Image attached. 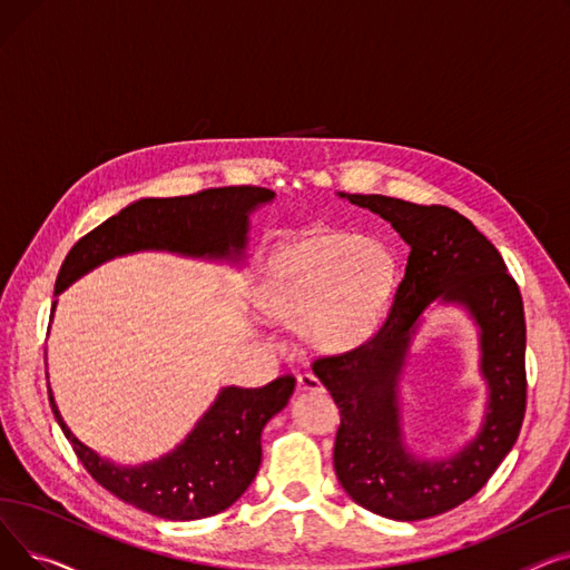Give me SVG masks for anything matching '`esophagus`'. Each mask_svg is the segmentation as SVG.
I'll return each mask as SVG.
<instances>
[{
  "label": "esophagus",
  "instance_id": "esophagus-1",
  "mask_svg": "<svg viewBox=\"0 0 570 570\" xmlns=\"http://www.w3.org/2000/svg\"><path fill=\"white\" fill-rule=\"evenodd\" d=\"M297 391H314V393H321V391H323V383H321L318 376L312 374V372L297 374Z\"/></svg>",
  "mask_w": 570,
  "mask_h": 570
}]
</instances>
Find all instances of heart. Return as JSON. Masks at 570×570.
Returning <instances> with one entry per match:
<instances>
[{
    "mask_svg": "<svg viewBox=\"0 0 570 570\" xmlns=\"http://www.w3.org/2000/svg\"><path fill=\"white\" fill-rule=\"evenodd\" d=\"M393 282V261L355 233H321L282 247L267 265L261 307L312 342L337 348L363 340L379 321Z\"/></svg>",
    "mask_w": 570,
    "mask_h": 570,
    "instance_id": "1",
    "label": "heart"
}]
</instances>
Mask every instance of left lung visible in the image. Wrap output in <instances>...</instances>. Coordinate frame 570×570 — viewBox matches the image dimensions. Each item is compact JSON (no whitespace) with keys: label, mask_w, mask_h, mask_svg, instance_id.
Listing matches in <instances>:
<instances>
[{"label":"left lung","mask_w":570,"mask_h":570,"mask_svg":"<svg viewBox=\"0 0 570 570\" xmlns=\"http://www.w3.org/2000/svg\"><path fill=\"white\" fill-rule=\"evenodd\" d=\"M391 222L409 245L404 277L376 331L344 353L318 355L312 370L340 409L335 471L367 511L413 522L441 515L481 490L511 453L527 411V325L520 286L490 239L445 205L381 194H346ZM436 296L462 302L482 325L491 413L462 454L421 463L403 451L396 376L416 316Z\"/></svg>","instance_id":"obj_1"}]
</instances>
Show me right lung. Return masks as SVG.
<instances>
[{"label":"right lung","mask_w":570,"mask_h":570,"mask_svg":"<svg viewBox=\"0 0 570 570\" xmlns=\"http://www.w3.org/2000/svg\"><path fill=\"white\" fill-rule=\"evenodd\" d=\"M273 196L269 189L239 185L138 200L78 239L59 267L55 293L95 265L138 249L189 256L239 254L247 243L249 209ZM293 387V374L261 387H226L175 453L136 469L104 462L69 432L52 395L50 406L73 453L101 488L149 515L198 520L226 511L249 488L261 466V432L286 406Z\"/></svg>","instance_id":"add662e5"}]
</instances>
